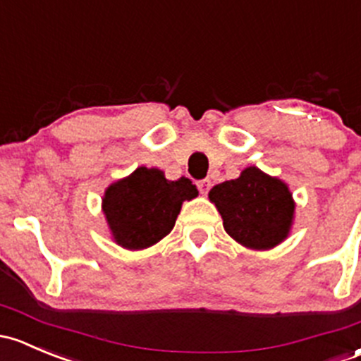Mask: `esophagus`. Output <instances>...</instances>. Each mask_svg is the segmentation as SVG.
Here are the masks:
<instances>
[{
	"label": "esophagus",
	"instance_id": "obj_1",
	"mask_svg": "<svg viewBox=\"0 0 361 361\" xmlns=\"http://www.w3.org/2000/svg\"><path fill=\"white\" fill-rule=\"evenodd\" d=\"M196 185H198V189H200V192H202V195H207V192L210 191V188H212V182L208 179H203V180L196 182Z\"/></svg>",
	"mask_w": 361,
	"mask_h": 361
}]
</instances>
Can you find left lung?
<instances>
[{
    "label": "left lung",
    "instance_id": "8db88e82",
    "mask_svg": "<svg viewBox=\"0 0 361 361\" xmlns=\"http://www.w3.org/2000/svg\"><path fill=\"white\" fill-rule=\"evenodd\" d=\"M224 221V229L238 243L266 250L285 240L293 217L287 185L248 166L238 179L214 185L208 192Z\"/></svg>",
    "mask_w": 361,
    "mask_h": 361
}]
</instances>
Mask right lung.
<instances>
[{"label":"right lung","instance_id":"1","mask_svg":"<svg viewBox=\"0 0 361 361\" xmlns=\"http://www.w3.org/2000/svg\"><path fill=\"white\" fill-rule=\"evenodd\" d=\"M198 196L191 180H166L161 170L140 166L109 185L102 200L114 240L130 250L154 245L173 229L182 202Z\"/></svg>","mask_w":361,"mask_h":361}]
</instances>
